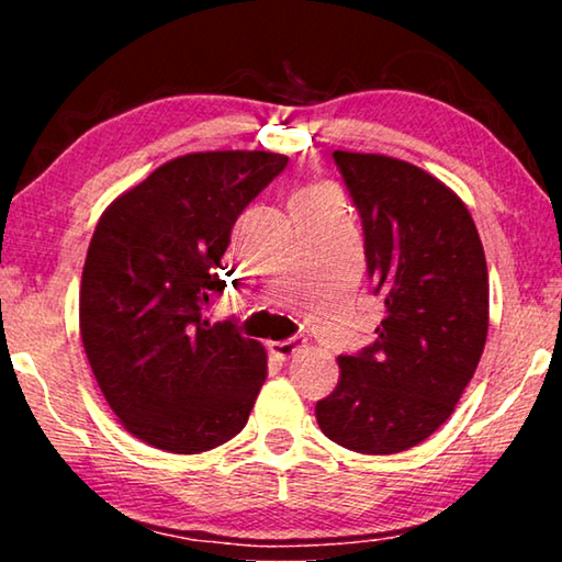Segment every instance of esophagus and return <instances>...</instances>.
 Returning <instances> with one entry per match:
<instances>
[{
  "label": "esophagus",
  "mask_w": 562,
  "mask_h": 562,
  "mask_svg": "<svg viewBox=\"0 0 562 562\" xmlns=\"http://www.w3.org/2000/svg\"><path fill=\"white\" fill-rule=\"evenodd\" d=\"M300 345H302L300 337H290V339H284V341H270V351H272L274 357H280V359H290L294 351L300 349Z\"/></svg>",
  "instance_id": "obj_1"
}]
</instances>
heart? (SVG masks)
Instances as JSON below:
<instances>
[{
    "instance_id": "heart-1",
    "label": "heart",
    "mask_w": 562,
    "mask_h": 562,
    "mask_svg": "<svg viewBox=\"0 0 562 562\" xmlns=\"http://www.w3.org/2000/svg\"><path fill=\"white\" fill-rule=\"evenodd\" d=\"M315 193H325V190H322V188H304V190H300L297 198H307V195H315Z\"/></svg>"
}]
</instances>
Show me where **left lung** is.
I'll list each match as a JSON object with an SVG mask.
<instances>
[{
    "label": "left lung",
    "mask_w": 562,
    "mask_h": 562,
    "mask_svg": "<svg viewBox=\"0 0 562 562\" xmlns=\"http://www.w3.org/2000/svg\"><path fill=\"white\" fill-rule=\"evenodd\" d=\"M364 231L367 272L386 315L376 341L339 357L317 402L327 439L386 456L439 429L473 379L488 335V268L459 195L406 160L335 150Z\"/></svg>",
    "instance_id": "1"
}]
</instances>
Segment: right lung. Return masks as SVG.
I'll list each match as a JSON object with an SVG mask.
<instances>
[{
    "mask_svg": "<svg viewBox=\"0 0 562 562\" xmlns=\"http://www.w3.org/2000/svg\"><path fill=\"white\" fill-rule=\"evenodd\" d=\"M288 156L205 150L168 160L119 195L81 274L83 351L111 412L136 439L201 453L243 431L268 376L260 341L203 319L225 290L223 255L250 201Z\"/></svg>",
    "mask_w": 562,
    "mask_h": 562,
    "instance_id": "right-lung-1",
    "label": "right lung"
}]
</instances>
